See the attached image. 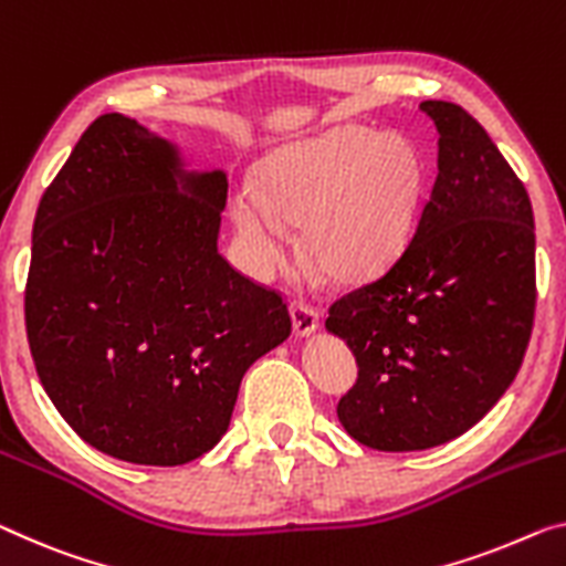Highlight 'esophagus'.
<instances>
[{"label":"esophagus","instance_id":"obj_1","mask_svg":"<svg viewBox=\"0 0 566 566\" xmlns=\"http://www.w3.org/2000/svg\"><path fill=\"white\" fill-rule=\"evenodd\" d=\"M291 316H293V328L298 336H306L318 328V311L306 301L295 298L291 303Z\"/></svg>","mask_w":566,"mask_h":566}]
</instances>
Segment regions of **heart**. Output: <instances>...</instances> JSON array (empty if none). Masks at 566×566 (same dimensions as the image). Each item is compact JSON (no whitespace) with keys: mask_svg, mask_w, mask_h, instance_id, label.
Returning a JSON list of instances; mask_svg holds the SVG:
<instances>
[{"mask_svg":"<svg viewBox=\"0 0 566 566\" xmlns=\"http://www.w3.org/2000/svg\"><path fill=\"white\" fill-rule=\"evenodd\" d=\"M422 161L399 134L346 126L268 156L263 189L234 199V222L260 265L285 255V224H303V250L336 281L387 268L410 238Z\"/></svg>","mask_w":566,"mask_h":566,"instance_id":"b5f03b06","label":"heart"}]
</instances>
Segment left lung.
<instances>
[{
  "label": "left lung",
  "instance_id": "left-lung-1",
  "mask_svg": "<svg viewBox=\"0 0 566 566\" xmlns=\"http://www.w3.org/2000/svg\"><path fill=\"white\" fill-rule=\"evenodd\" d=\"M438 174L415 234L374 281L338 295L326 328L359 379L336 415L387 453L442 446L499 402L534 328V212L491 136L455 103L424 101Z\"/></svg>",
  "mask_w": 566,
  "mask_h": 566
}]
</instances>
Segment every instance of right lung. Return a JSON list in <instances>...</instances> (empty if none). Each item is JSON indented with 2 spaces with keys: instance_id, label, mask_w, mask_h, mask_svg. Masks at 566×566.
Here are the masks:
<instances>
[{
  "instance_id": "add662e5",
  "label": "right lung",
  "mask_w": 566,
  "mask_h": 566,
  "mask_svg": "<svg viewBox=\"0 0 566 566\" xmlns=\"http://www.w3.org/2000/svg\"><path fill=\"white\" fill-rule=\"evenodd\" d=\"M228 177L185 174L134 118L85 128L40 199L24 285L34 369L101 453L185 465L228 430L250 364L283 344V293L242 275L217 234Z\"/></svg>"
}]
</instances>
